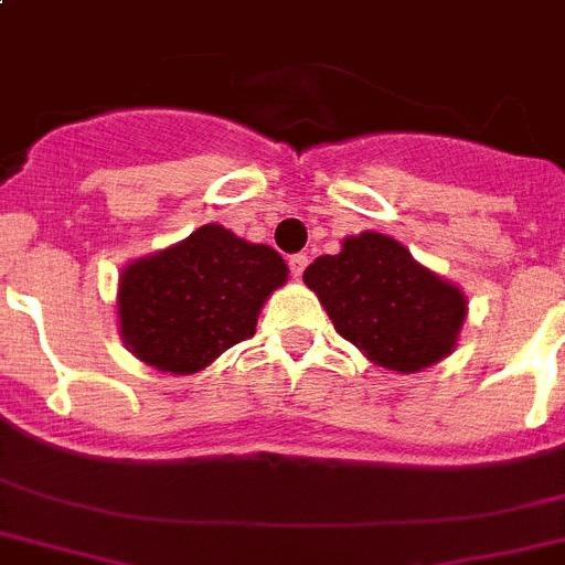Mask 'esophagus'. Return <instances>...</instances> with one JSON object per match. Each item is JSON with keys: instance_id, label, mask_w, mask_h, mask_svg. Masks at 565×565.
I'll use <instances>...</instances> for the list:
<instances>
[{"instance_id": "1", "label": "esophagus", "mask_w": 565, "mask_h": 565, "mask_svg": "<svg viewBox=\"0 0 565 565\" xmlns=\"http://www.w3.org/2000/svg\"><path fill=\"white\" fill-rule=\"evenodd\" d=\"M307 264H310V255H303V253L292 255V258H289V269H292V278H298V281H301Z\"/></svg>"}]
</instances>
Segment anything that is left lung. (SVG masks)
I'll list each match as a JSON object with an SVG mask.
<instances>
[{
	"label": "left lung",
	"mask_w": 565,
	"mask_h": 565,
	"mask_svg": "<svg viewBox=\"0 0 565 565\" xmlns=\"http://www.w3.org/2000/svg\"><path fill=\"white\" fill-rule=\"evenodd\" d=\"M303 284L370 364L404 375L452 355L469 312L458 284L375 230L347 235L341 253L316 258Z\"/></svg>",
	"instance_id": "8db88e82"
}]
</instances>
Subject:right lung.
<instances>
[{
  "label": "right lung",
  "instance_id": "add662e5",
  "mask_svg": "<svg viewBox=\"0 0 565 565\" xmlns=\"http://www.w3.org/2000/svg\"><path fill=\"white\" fill-rule=\"evenodd\" d=\"M287 276L273 247L238 238L222 224H204L184 242L121 269L119 335L141 364L193 375L255 335L264 301Z\"/></svg>",
  "mask_w": 565,
  "mask_h": 565
}]
</instances>
